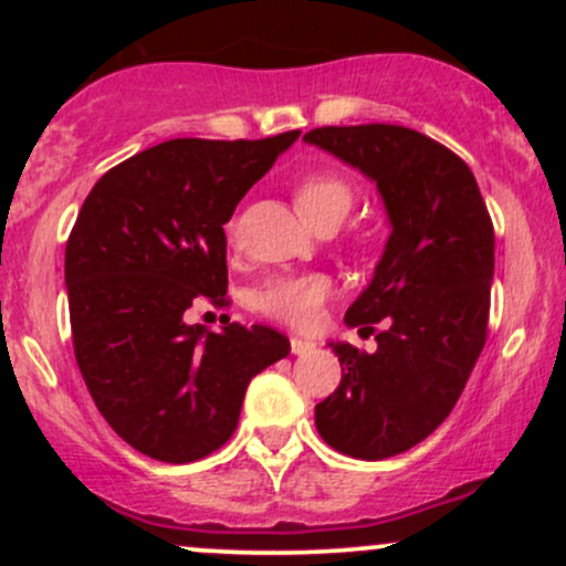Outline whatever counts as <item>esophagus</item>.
<instances>
[{
  "label": "esophagus",
  "instance_id": "obj_1",
  "mask_svg": "<svg viewBox=\"0 0 566 566\" xmlns=\"http://www.w3.org/2000/svg\"><path fill=\"white\" fill-rule=\"evenodd\" d=\"M290 346H292V354H295V356H305V354H311V350L316 348V343L303 340V337H292Z\"/></svg>",
  "mask_w": 566,
  "mask_h": 566
}]
</instances>
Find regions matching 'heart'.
I'll return each mask as SVG.
<instances>
[{"mask_svg":"<svg viewBox=\"0 0 566 566\" xmlns=\"http://www.w3.org/2000/svg\"><path fill=\"white\" fill-rule=\"evenodd\" d=\"M295 205L311 223L337 226L354 210L356 188L337 172H311L297 180ZM333 282L324 274H287L271 279L258 292L255 305L269 319L287 324L295 329H311L322 319Z\"/></svg>","mask_w":566,"mask_h":566,"instance_id":"b5f03b06","label":"heart"}]
</instances>
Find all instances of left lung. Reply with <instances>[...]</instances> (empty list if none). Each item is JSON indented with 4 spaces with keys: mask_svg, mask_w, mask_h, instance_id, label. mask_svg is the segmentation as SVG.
<instances>
[{
    "mask_svg": "<svg viewBox=\"0 0 566 566\" xmlns=\"http://www.w3.org/2000/svg\"><path fill=\"white\" fill-rule=\"evenodd\" d=\"M378 184L394 231L375 279L346 311L378 350L333 343L343 378L316 405L329 447L359 460L407 452L452 412L486 343L495 229L471 167L401 125L316 127L303 135Z\"/></svg>",
    "mask_w": 566,
    "mask_h": 566,
    "instance_id": "left-lung-1",
    "label": "left lung"
}]
</instances>
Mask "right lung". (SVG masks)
I'll return each instance as SVG.
<instances>
[{
    "mask_svg": "<svg viewBox=\"0 0 566 566\" xmlns=\"http://www.w3.org/2000/svg\"><path fill=\"white\" fill-rule=\"evenodd\" d=\"M301 129L263 140L178 138L93 186L66 242L74 356L106 423L129 447L191 463L237 431L244 391L290 354L274 327L186 324L229 305L223 226Z\"/></svg>",
    "mask_w": 566,
    "mask_h": 566,
    "instance_id": "right-lung-1",
    "label": "right lung"
}]
</instances>
